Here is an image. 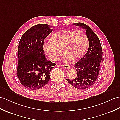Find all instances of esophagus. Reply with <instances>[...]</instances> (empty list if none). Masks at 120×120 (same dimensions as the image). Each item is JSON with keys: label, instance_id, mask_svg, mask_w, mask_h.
Here are the masks:
<instances>
[{"label": "esophagus", "instance_id": "obj_1", "mask_svg": "<svg viewBox=\"0 0 120 120\" xmlns=\"http://www.w3.org/2000/svg\"><path fill=\"white\" fill-rule=\"evenodd\" d=\"M62 67L65 69H69L70 68V66L69 65H62Z\"/></svg>", "mask_w": 120, "mask_h": 120}]
</instances>
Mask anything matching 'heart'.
<instances>
[{
  "mask_svg": "<svg viewBox=\"0 0 120 120\" xmlns=\"http://www.w3.org/2000/svg\"><path fill=\"white\" fill-rule=\"evenodd\" d=\"M51 40V41L45 43L44 50L53 60L59 59L63 52L65 53L63 60L65 63L70 62L73 60H79L86 53L87 38L86 33L81 30H58L52 35Z\"/></svg>",
  "mask_w": 120,
  "mask_h": 120,
  "instance_id": "obj_1",
  "label": "heart"
}]
</instances>
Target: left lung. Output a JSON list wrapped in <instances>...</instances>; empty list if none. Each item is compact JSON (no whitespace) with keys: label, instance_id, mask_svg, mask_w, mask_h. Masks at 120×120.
<instances>
[{"label":"left lung","instance_id":"8db88e82","mask_svg":"<svg viewBox=\"0 0 120 120\" xmlns=\"http://www.w3.org/2000/svg\"><path fill=\"white\" fill-rule=\"evenodd\" d=\"M74 24L86 30L89 48L85 55L74 65L77 73L76 77L73 80L67 79V80L75 88L85 90L91 87L97 79L103 52L98 37L89 26L80 22Z\"/></svg>","mask_w":120,"mask_h":120}]
</instances>
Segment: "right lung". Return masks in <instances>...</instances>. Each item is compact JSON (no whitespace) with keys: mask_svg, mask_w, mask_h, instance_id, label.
<instances>
[{"mask_svg":"<svg viewBox=\"0 0 120 120\" xmlns=\"http://www.w3.org/2000/svg\"><path fill=\"white\" fill-rule=\"evenodd\" d=\"M52 30L47 24H38L26 31L20 39L17 75L26 89L42 88L50 79L51 70L55 64L47 60L43 48L45 39Z\"/></svg>","mask_w":120,"mask_h":120,"instance_id":"obj_1","label":"right lung"}]
</instances>
